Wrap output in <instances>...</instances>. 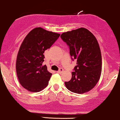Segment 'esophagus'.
Instances as JSON below:
<instances>
[{
    "mask_svg": "<svg viewBox=\"0 0 120 120\" xmlns=\"http://www.w3.org/2000/svg\"><path fill=\"white\" fill-rule=\"evenodd\" d=\"M63 72V68H60L58 71H57V73H59V74H61Z\"/></svg>",
    "mask_w": 120,
    "mask_h": 120,
    "instance_id": "34e87169",
    "label": "esophagus"
}]
</instances>
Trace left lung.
<instances>
[{
    "label": "left lung",
    "instance_id": "1",
    "mask_svg": "<svg viewBox=\"0 0 120 120\" xmlns=\"http://www.w3.org/2000/svg\"><path fill=\"white\" fill-rule=\"evenodd\" d=\"M60 38L69 46L72 60H77L71 79L64 82L66 88L77 94L88 92L99 81L102 72V55L96 38L83 27L63 32Z\"/></svg>",
    "mask_w": 120,
    "mask_h": 120
}]
</instances>
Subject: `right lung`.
Segmentation results:
<instances>
[{
  "label": "right lung",
  "mask_w": 120,
  "mask_h": 120,
  "mask_svg": "<svg viewBox=\"0 0 120 120\" xmlns=\"http://www.w3.org/2000/svg\"><path fill=\"white\" fill-rule=\"evenodd\" d=\"M60 36V34L36 27L25 38L18 50L15 68L18 81L27 90L39 92L47 86L52 74L43 65V54Z\"/></svg>",
  "instance_id": "obj_1"
}]
</instances>
